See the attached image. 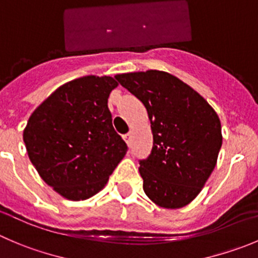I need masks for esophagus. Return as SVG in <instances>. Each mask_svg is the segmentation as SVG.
Here are the masks:
<instances>
[{"mask_svg": "<svg viewBox=\"0 0 258 258\" xmlns=\"http://www.w3.org/2000/svg\"><path fill=\"white\" fill-rule=\"evenodd\" d=\"M122 138H124V141L126 142V144L127 146H131V138H132V136L129 133L127 134H125V136H122Z\"/></svg>", "mask_w": 258, "mask_h": 258, "instance_id": "obj_1", "label": "esophagus"}]
</instances>
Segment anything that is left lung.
Here are the masks:
<instances>
[{
  "label": "left lung",
  "instance_id": "left-lung-1",
  "mask_svg": "<svg viewBox=\"0 0 258 258\" xmlns=\"http://www.w3.org/2000/svg\"><path fill=\"white\" fill-rule=\"evenodd\" d=\"M117 82L146 106L153 147L139 161L146 195L166 209L194 200L212 175L222 147V125L207 100L162 71L124 73Z\"/></svg>",
  "mask_w": 258,
  "mask_h": 258
}]
</instances>
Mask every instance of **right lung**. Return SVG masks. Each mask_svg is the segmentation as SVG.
I'll list each match as a JSON object with an SVG mask.
<instances>
[{
  "label": "right lung",
  "instance_id": "obj_1",
  "mask_svg": "<svg viewBox=\"0 0 258 258\" xmlns=\"http://www.w3.org/2000/svg\"><path fill=\"white\" fill-rule=\"evenodd\" d=\"M117 82L86 76L60 86L29 117L24 142L40 177L68 200L106 185L127 146L112 126L107 99Z\"/></svg>",
  "mask_w": 258,
  "mask_h": 258
}]
</instances>
